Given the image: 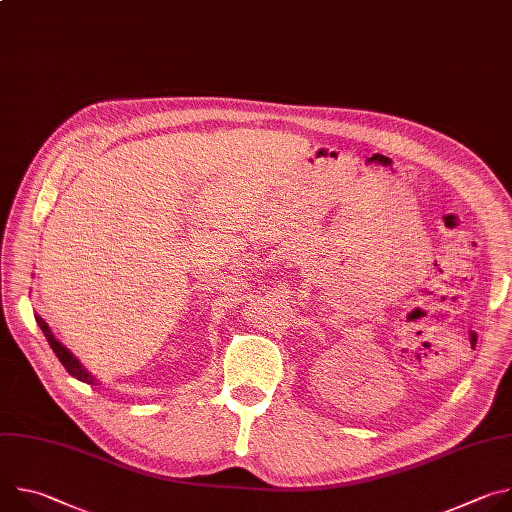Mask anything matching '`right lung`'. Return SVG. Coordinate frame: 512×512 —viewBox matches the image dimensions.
<instances>
[{
    "instance_id": "obj_1",
    "label": "right lung",
    "mask_w": 512,
    "mask_h": 512,
    "mask_svg": "<svg viewBox=\"0 0 512 512\" xmlns=\"http://www.w3.org/2000/svg\"><path fill=\"white\" fill-rule=\"evenodd\" d=\"M36 322H38V326H40V330L44 332V336H46V340H48V344H50V348L54 350V354L58 356V360L62 362V367L68 371V375L70 377H75V379H79V381H83V383H89V385H97L99 381L83 367L81 364V360L72 354L66 346H62L56 338H54V334H52V330H50V326L40 318V316H36Z\"/></svg>"
}]
</instances>
